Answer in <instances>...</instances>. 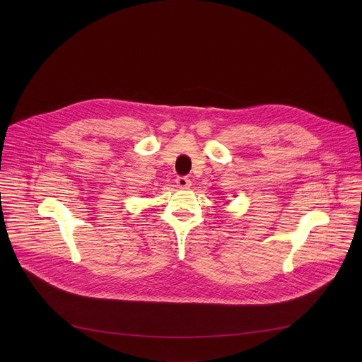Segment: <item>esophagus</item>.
Instances as JSON below:
<instances>
[{"mask_svg": "<svg viewBox=\"0 0 362 362\" xmlns=\"http://www.w3.org/2000/svg\"><path fill=\"white\" fill-rule=\"evenodd\" d=\"M176 185H177L179 187L185 189V187H189V186L192 185V182H190L187 177H185V176H179V177L176 179Z\"/></svg>", "mask_w": 362, "mask_h": 362, "instance_id": "obj_1", "label": "esophagus"}]
</instances>
